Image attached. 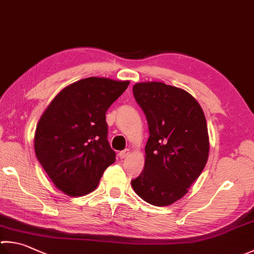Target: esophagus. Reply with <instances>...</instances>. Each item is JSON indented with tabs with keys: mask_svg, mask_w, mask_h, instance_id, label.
<instances>
[{
	"mask_svg": "<svg viewBox=\"0 0 254 254\" xmlns=\"http://www.w3.org/2000/svg\"><path fill=\"white\" fill-rule=\"evenodd\" d=\"M129 152H130V150L129 149H125V150L121 151L119 152V158H121V159H125V158L129 155Z\"/></svg>",
	"mask_w": 254,
	"mask_h": 254,
	"instance_id": "esophagus-1",
	"label": "esophagus"
}]
</instances>
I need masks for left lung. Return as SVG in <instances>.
<instances>
[{
	"mask_svg": "<svg viewBox=\"0 0 254 254\" xmlns=\"http://www.w3.org/2000/svg\"><path fill=\"white\" fill-rule=\"evenodd\" d=\"M133 97L146 115L149 138L145 167L131 180L146 202L164 207L188 192L209 156L207 122L199 103L186 90L160 82L137 83Z\"/></svg>",
	"mask_w": 254,
	"mask_h": 254,
	"instance_id": "8db88e82",
	"label": "left lung"
}]
</instances>
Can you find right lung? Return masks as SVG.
<instances>
[{
  "mask_svg": "<svg viewBox=\"0 0 254 254\" xmlns=\"http://www.w3.org/2000/svg\"><path fill=\"white\" fill-rule=\"evenodd\" d=\"M129 80L88 77L57 94L36 126L34 149L54 185L71 197L97 188L116 160L107 140L106 112Z\"/></svg>",
  "mask_w": 254,
  "mask_h": 254,
  "instance_id": "1",
  "label": "right lung"
}]
</instances>
